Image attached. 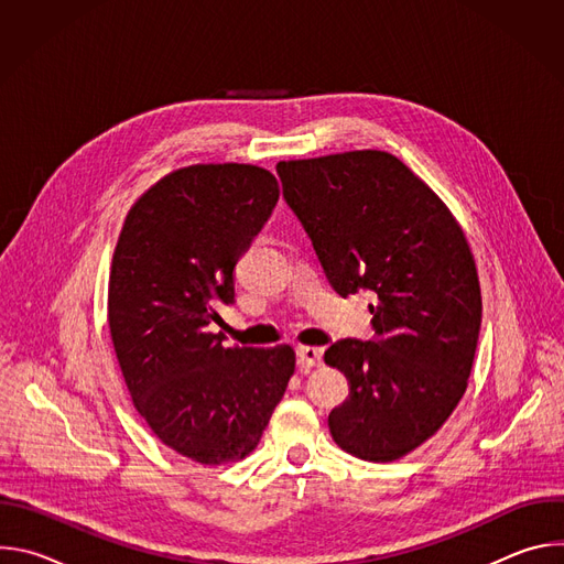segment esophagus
Returning a JSON list of instances; mask_svg holds the SVG:
<instances>
[{
	"label": "esophagus",
	"instance_id": "1",
	"mask_svg": "<svg viewBox=\"0 0 564 564\" xmlns=\"http://www.w3.org/2000/svg\"><path fill=\"white\" fill-rule=\"evenodd\" d=\"M296 355H299L301 368L321 366V361H324V350H321V348H312V346H299V348H296Z\"/></svg>",
	"mask_w": 564,
	"mask_h": 564
}]
</instances>
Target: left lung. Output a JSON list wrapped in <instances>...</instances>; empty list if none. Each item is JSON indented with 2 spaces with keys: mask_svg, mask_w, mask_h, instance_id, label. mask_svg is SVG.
<instances>
[{
  "mask_svg": "<svg viewBox=\"0 0 564 564\" xmlns=\"http://www.w3.org/2000/svg\"><path fill=\"white\" fill-rule=\"evenodd\" d=\"M283 198L307 231L330 285L375 292L372 341L326 350L350 394L328 426L368 462L422 446L468 386L481 294L466 236L442 198L388 151L281 160Z\"/></svg>",
  "mask_w": 564,
  "mask_h": 564,
  "instance_id": "obj_1",
  "label": "left lung"
}]
</instances>
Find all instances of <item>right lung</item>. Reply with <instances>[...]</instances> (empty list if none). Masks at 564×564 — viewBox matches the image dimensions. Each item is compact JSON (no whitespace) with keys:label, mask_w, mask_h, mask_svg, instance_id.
<instances>
[{"label":"right lung","mask_w":564,"mask_h":564,"mask_svg":"<svg viewBox=\"0 0 564 564\" xmlns=\"http://www.w3.org/2000/svg\"><path fill=\"white\" fill-rule=\"evenodd\" d=\"M276 200L263 167H183L133 203L113 252L109 330L133 406L198 464L250 455L294 375L290 346L227 348L209 333Z\"/></svg>","instance_id":"right-lung-1"}]
</instances>
